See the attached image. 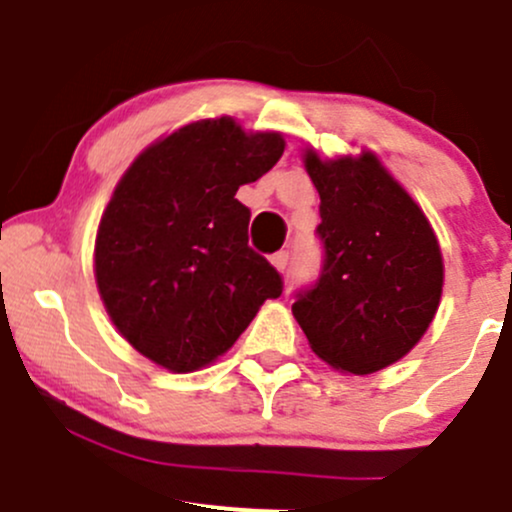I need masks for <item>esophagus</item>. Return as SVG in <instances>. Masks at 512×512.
<instances>
[{
  "instance_id": "obj_1",
  "label": "esophagus",
  "mask_w": 512,
  "mask_h": 512,
  "mask_svg": "<svg viewBox=\"0 0 512 512\" xmlns=\"http://www.w3.org/2000/svg\"><path fill=\"white\" fill-rule=\"evenodd\" d=\"M270 260H272V265L277 267V270H280V272H287V265H289V252H287V250L275 252V255H272Z\"/></svg>"
}]
</instances>
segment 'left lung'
<instances>
[{"label":"left lung","instance_id":"8db88e82","mask_svg":"<svg viewBox=\"0 0 512 512\" xmlns=\"http://www.w3.org/2000/svg\"><path fill=\"white\" fill-rule=\"evenodd\" d=\"M304 168L319 193L324 262L292 314L309 347L344 374H374L416 347L433 322L443 257L433 227L374 153Z\"/></svg>","mask_w":512,"mask_h":512}]
</instances>
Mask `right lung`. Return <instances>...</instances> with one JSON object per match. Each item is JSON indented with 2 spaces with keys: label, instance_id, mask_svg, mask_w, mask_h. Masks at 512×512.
I'll return each instance as SVG.
<instances>
[{
  "label": "right lung",
  "instance_id": "add662e5",
  "mask_svg": "<svg viewBox=\"0 0 512 512\" xmlns=\"http://www.w3.org/2000/svg\"><path fill=\"white\" fill-rule=\"evenodd\" d=\"M285 151L280 133L232 118L188 123L131 163L103 210L96 285L136 352L175 374L225 354L282 277L247 245L250 210L235 198Z\"/></svg>",
  "mask_w": 512,
  "mask_h": 512
}]
</instances>
